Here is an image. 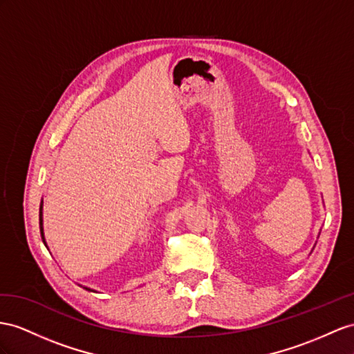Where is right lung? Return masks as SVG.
Wrapping results in <instances>:
<instances>
[{"label":"right lung","mask_w":354,"mask_h":354,"mask_svg":"<svg viewBox=\"0 0 354 354\" xmlns=\"http://www.w3.org/2000/svg\"><path fill=\"white\" fill-rule=\"evenodd\" d=\"M39 223H40V233H41V239H43V243L44 247L48 248V243H46V239H44V232H43V198H41V203H40V212H39ZM85 290H88V292H93V290H89L86 287H84Z\"/></svg>","instance_id":"obj_1"}]
</instances>
